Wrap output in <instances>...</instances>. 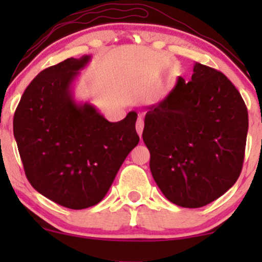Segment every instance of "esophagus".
Listing matches in <instances>:
<instances>
[{
    "mask_svg": "<svg viewBox=\"0 0 262 262\" xmlns=\"http://www.w3.org/2000/svg\"><path fill=\"white\" fill-rule=\"evenodd\" d=\"M135 129H137L138 135H139V137H141V133H143V129H144V121L140 118V117H139V118H138L137 123H135Z\"/></svg>",
    "mask_w": 262,
    "mask_h": 262,
    "instance_id": "34e87169",
    "label": "esophagus"
}]
</instances>
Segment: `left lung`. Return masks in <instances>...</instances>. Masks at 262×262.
<instances>
[{
    "label": "left lung",
    "instance_id": "1",
    "mask_svg": "<svg viewBox=\"0 0 262 262\" xmlns=\"http://www.w3.org/2000/svg\"><path fill=\"white\" fill-rule=\"evenodd\" d=\"M248 110L221 71L193 66L159 103L148 107L143 140L150 171L170 202L200 208L229 189L242 172Z\"/></svg>",
    "mask_w": 262,
    "mask_h": 262
}]
</instances>
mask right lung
Listing matches in <instances>:
<instances>
[{
    "label": "right lung",
    "instance_id": "obj_1",
    "mask_svg": "<svg viewBox=\"0 0 262 262\" xmlns=\"http://www.w3.org/2000/svg\"><path fill=\"white\" fill-rule=\"evenodd\" d=\"M90 59H66L39 73L13 118L28 181L44 197L70 209L101 202L139 143L134 111L113 123L89 102L74 100L73 82Z\"/></svg>",
    "mask_w": 262,
    "mask_h": 262
}]
</instances>
